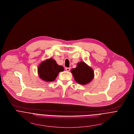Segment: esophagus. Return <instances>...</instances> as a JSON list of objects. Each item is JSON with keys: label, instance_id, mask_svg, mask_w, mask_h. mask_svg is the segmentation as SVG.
<instances>
[{"label": "esophagus", "instance_id": "obj_1", "mask_svg": "<svg viewBox=\"0 0 134 134\" xmlns=\"http://www.w3.org/2000/svg\"><path fill=\"white\" fill-rule=\"evenodd\" d=\"M65 70H66V71L69 72V71H70V68H65Z\"/></svg>", "mask_w": 134, "mask_h": 134}]
</instances>
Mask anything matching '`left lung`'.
Wrapping results in <instances>:
<instances>
[{
  "instance_id": "1",
  "label": "left lung",
  "mask_w": 134,
  "mask_h": 134,
  "mask_svg": "<svg viewBox=\"0 0 134 134\" xmlns=\"http://www.w3.org/2000/svg\"><path fill=\"white\" fill-rule=\"evenodd\" d=\"M71 72L75 81L82 85L90 83L94 78L93 69L83 61L78 62L77 67L72 69Z\"/></svg>"
}]
</instances>
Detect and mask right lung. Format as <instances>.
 Wrapping results in <instances>:
<instances>
[{
  "label": "right lung",
  "instance_id": "obj_1",
  "mask_svg": "<svg viewBox=\"0 0 134 134\" xmlns=\"http://www.w3.org/2000/svg\"><path fill=\"white\" fill-rule=\"evenodd\" d=\"M63 71V66L58 65L55 59L52 58L42 61L38 68L39 78L46 82L54 81L58 73Z\"/></svg>",
  "mask_w": 134,
  "mask_h": 134
}]
</instances>
